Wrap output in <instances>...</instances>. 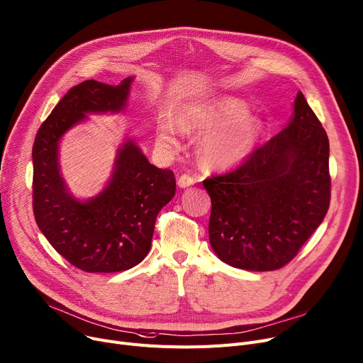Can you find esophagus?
<instances>
[{
	"label": "esophagus",
	"instance_id": "34e87169",
	"mask_svg": "<svg viewBox=\"0 0 363 363\" xmlns=\"http://www.w3.org/2000/svg\"><path fill=\"white\" fill-rule=\"evenodd\" d=\"M194 182H196V179L192 178V177H189V175H181L179 179H178V186H179V188H188V186H191V185H194Z\"/></svg>",
	"mask_w": 363,
	"mask_h": 363
}]
</instances>
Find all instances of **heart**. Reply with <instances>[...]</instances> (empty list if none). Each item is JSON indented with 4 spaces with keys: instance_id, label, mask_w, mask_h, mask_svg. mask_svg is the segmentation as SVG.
Listing matches in <instances>:
<instances>
[{
    "instance_id": "heart-1",
    "label": "heart",
    "mask_w": 363,
    "mask_h": 363,
    "mask_svg": "<svg viewBox=\"0 0 363 363\" xmlns=\"http://www.w3.org/2000/svg\"><path fill=\"white\" fill-rule=\"evenodd\" d=\"M184 131L203 134L199 156L214 169H229L245 162L262 135V121L248 113V105L236 98H219L185 106L178 115ZM179 130L174 123H162L156 141L163 150L178 147Z\"/></svg>"
}]
</instances>
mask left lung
Segmentation results:
<instances>
[{
    "label": "left lung",
    "instance_id": "8db88e82",
    "mask_svg": "<svg viewBox=\"0 0 363 363\" xmlns=\"http://www.w3.org/2000/svg\"><path fill=\"white\" fill-rule=\"evenodd\" d=\"M330 144L302 91L287 125L232 172L207 178L210 245L235 269L277 270L321 225L330 206Z\"/></svg>",
    "mask_w": 363,
    "mask_h": 363
}]
</instances>
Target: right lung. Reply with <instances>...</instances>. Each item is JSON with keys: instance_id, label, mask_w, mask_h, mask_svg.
<instances>
[{"instance_id": "1", "label": "right lung", "mask_w": 363, "mask_h": 363, "mask_svg": "<svg viewBox=\"0 0 363 363\" xmlns=\"http://www.w3.org/2000/svg\"><path fill=\"white\" fill-rule=\"evenodd\" d=\"M134 77L118 86L86 80L58 102L33 143V213L50 244L87 273L133 269L150 251L157 213L175 196L174 172L159 169L133 138L116 149L105 188L80 200L61 175L60 143L89 113H119L127 108Z\"/></svg>"}]
</instances>
